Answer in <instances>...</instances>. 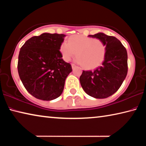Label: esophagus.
<instances>
[{"label": "esophagus", "mask_w": 146, "mask_h": 146, "mask_svg": "<svg viewBox=\"0 0 146 146\" xmlns=\"http://www.w3.org/2000/svg\"><path fill=\"white\" fill-rule=\"evenodd\" d=\"M71 67H72V69H74V68H75L76 67L75 64H71Z\"/></svg>", "instance_id": "34e87169"}]
</instances>
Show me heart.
<instances>
[{
  "label": "heart",
  "instance_id": "heart-1",
  "mask_svg": "<svg viewBox=\"0 0 146 146\" xmlns=\"http://www.w3.org/2000/svg\"><path fill=\"white\" fill-rule=\"evenodd\" d=\"M60 51L65 61H70L76 54V62L82 64L85 69H93L100 66L104 60L106 46L98 38L74 35L69 37L68 42L60 44Z\"/></svg>",
  "mask_w": 146,
  "mask_h": 146
}]
</instances>
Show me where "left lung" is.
<instances>
[{
  "label": "left lung",
  "mask_w": 146,
  "mask_h": 146,
  "mask_svg": "<svg viewBox=\"0 0 146 146\" xmlns=\"http://www.w3.org/2000/svg\"><path fill=\"white\" fill-rule=\"evenodd\" d=\"M89 36L103 41L106 46V53L100 66L92 71H83L80 76V84L91 97L105 98L117 91L126 77L127 51L115 36L102 33Z\"/></svg>",
  "instance_id": "1"
}]
</instances>
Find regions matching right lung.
I'll list each match as a JSON object with an SVG mask.
<instances>
[{"instance_id": "add662e5", "label": "right lung", "mask_w": 146, "mask_h": 146, "mask_svg": "<svg viewBox=\"0 0 146 146\" xmlns=\"http://www.w3.org/2000/svg\"><path fill=\"white\" fill-rule=\"evenodd\" d=\"M65 36L44 33L30 38L21 47L17 65L20 78L26 90L38 99L58 98L72 71L59 50Z\"/></svg>"}]
</instances>
